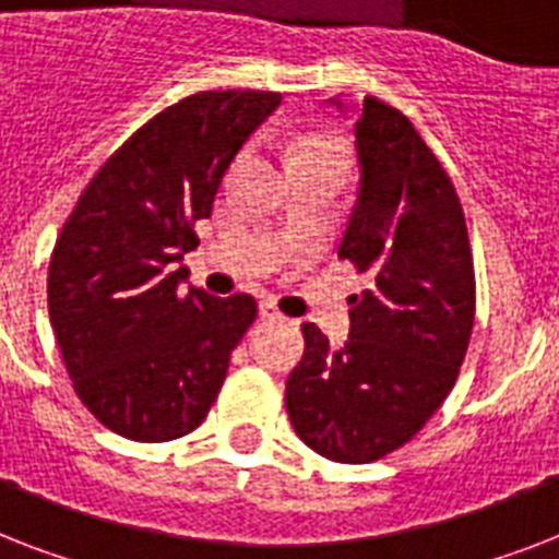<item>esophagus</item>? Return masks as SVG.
Returning <instances> with one entry per match:
<instances>
[{
  "mask_svg": "<svg viewBox=\"0 0 559 559\" xmlns=\"http://www.w3.org/2000/svg\"><path fill=\"white\" fill-rule=\"evenodd\" d=\"M258 313H261L263 322H281V319H284V313H281L278 307L272 305V301H263V305L258 307Z\"/></svg>",
  "mask_w": 559,
  "mask_h": 559,
  "instance_id": "34e87169",
  "label": "esophagus"
}]
</instances>
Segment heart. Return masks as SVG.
<instances>
[{"mask_svg":"<svg viewBox=\"0 0 559 559\" xmlns=\"http://www.w3.org/2000/svg\"><path fill=\"white\" fill-rule=\"evenodd\" d=\"M307 156H336V159H345L336 147H322V144H310V147H305L298 159H307Z\"/></svg>","mask_w":559,"mask_h":559,"instance_id":"b5f03b06","label":"heart"}]
</instances>
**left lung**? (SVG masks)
<instances>
[{
  "instance_id": "8db88e82",
  "label": "left lung",
  "mask_w": 559,
  "mask_h": 559,
  "mask_svg": "<svg viewBox=\"0 0 559 559\" xmlns=\"http://www.w3.org/2000/svg\"><path fill=\"white\" fill-rule=\"evenodd\" d=\"M359 200L340 246L368 278L350 296V340L301 324L287 415L313 452L368 464L408 443L459 380L476 319V270L450 174L397 107L366 95Z\"/></svg>"
}]
</instances>
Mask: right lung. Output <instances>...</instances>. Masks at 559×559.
Segmentation results:
<instances>
[{
  "mask_svg": "<svg viewBox=\"0 0 559 559\" xmlns=\"http://www.w3.org/2000/svg\"><path fill=\"white\" fill-rule=\"evenodd\" d=\"M281 92L188 95L139 127L90 179L48 263V316L78 397L130 441L193 432L258 316L252 296L179 289L240 144Z\"/></svg>",
  "mask_w": 559,
  "mask_h": 559,
  "instance_id": "add662e5",
  "label": "right lung"
}]
</instances>
